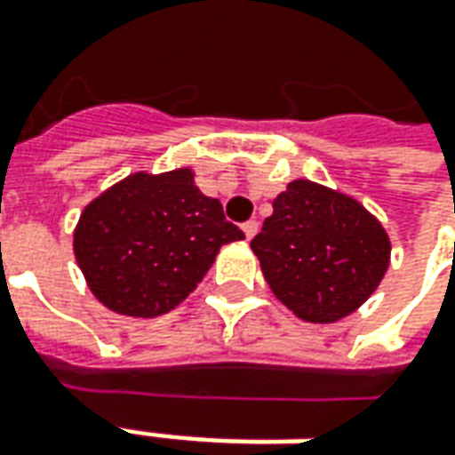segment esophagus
I'll return each instance as SVG.
<instances>
[{"instance_id": "esophagus-1", "label": "esophagus", "mask_w": 455, "mask_h": 455, "mask_svg": "<svg viewBox=\"0 0 455 455\" xmlns=\"http://www.w3.org/2000/svg\"><path fill=\"white\" fill-rule=\"evenodd\" d=\"M241 228H243L246 239H253V236H256V231H259V221H256V219H249V221H246Z\"/></svg>"}]
</instances>
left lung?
Segmentation results:
<instances>
[{"label": "left lung", "instance_id": "left-lung-1", "mask_svg": "<svg viewBox=\"0 0 455 455\" xmlns=\"http://www.w3.org/2000/svg\"><path fill=\"white\" fill-rule=\"evenodd\" d=\"M274 296L311 323L354 314L379 289L391 241L354 196L296 179L251 241Z\"/></svg>", "mask_w": 455, "mask_h": 455}]
</instances>
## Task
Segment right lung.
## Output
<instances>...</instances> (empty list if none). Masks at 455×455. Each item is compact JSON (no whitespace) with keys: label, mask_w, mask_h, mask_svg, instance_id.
<instances>
[{"label":"right lung","mask_w":455,"mask_h":455,"mask_svg":"<svg viewBox=\"0 0 455 455\" xmlns=\"http://www.w3.org/2000/svg\"><path fill=\"white\" fill-rule=\"evenodd\" d=\"M243 239L191 169L137 172L99 194L74 228V256L92 293L124 316L172 311L199 286L224 243Z\"/></svg>","instance_id":"obj_1"}]
</instances>
